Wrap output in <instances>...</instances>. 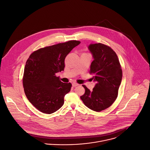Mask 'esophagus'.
I'll use <instances>...</instances> for the list:
<instances>
[{
	"mask_svg": "<svg viewBox=\"0 0 150 150\" xmlns=\"http://www.w3.org/2000/svg\"><path fill=\"white\" fill-rule=\"evenodd\" d=\"M72 86H73V87H76V86H79V84H77V83L74 82V83H72Z\"/></svg>",
	"mask_w": 150,
	"mask_h": 150,
	"instance_id": "esophagus-1",
	"label": "esophagus"
}]
</instances>
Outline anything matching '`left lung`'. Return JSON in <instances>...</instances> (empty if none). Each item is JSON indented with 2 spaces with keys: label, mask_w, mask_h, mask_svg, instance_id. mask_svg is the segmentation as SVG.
Here are the masks:
<instances>
[{
  "label": "left lung",
  "mask_w": 150,
  "mask_h": 150,
  "mask_svg": "<svg viewBox=\"0 0 150 150\" xmlns=\"http://www.w3.org/2000/svg\"><path fill=\"white\" fill-rule=\"evenodd\" d=\"M88 49L93 58L90 73L96 85L90 91L83 85L85 93L80 97L90 109L99 112L112 105L118 96L122 80V70L118 57L110 47L101 44H90Z\"/></svg>",
  "instance_id": "8db88e82"
}]
</instances>
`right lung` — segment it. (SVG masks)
<instances>
[{"mask_svg": "<svg viewBox=\"0 0 150 150\" xmlns=\"http://www.w3.org/2000/svg\"><path fill=\"white\" fill-rule=\"evenodd\" d=\"M80 43L70 40L42 48L28 59L23 79L24 91L30 103L40 111L52 114L63 105L71 84L62 82L56 74L64 70L66 57Z\"/></svg>", "mask_w": 150, "mask_h": 150, "instance_id": "right-lung-1", "label": "right lung"}]
</instances>
